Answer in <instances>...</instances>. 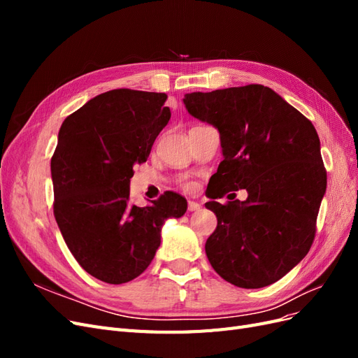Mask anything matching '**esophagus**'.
I'll use <instances>...</instances> for the list:
<instances>
[{"label": "esophagus", "mask_w": 358, "mask_h": 358, "mask_svg": "<svg viewBox=\"0 0 358 358\" xmlns=\"http://www.w3.org/2000/svg\"><path fill=\"white\" fill-rule=\"evenodd\" d=\"M201 206L197 201H188V210L194 212V210H199Z\"/></svg>", "instance_id": "1"}]
</instances>
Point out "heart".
I'll use <instances>...</instances> for the list:
<instances>
[{"label":"heart","instance_id":"1","mask_svg":"<svg viewBox=\"0 0 358 358\" xmlns=\"http://www.w3.org/2000/svg\"><path fill=\"white\" fill-rule=\"evenodd\" d=\"M183 188H187V189H192V188H194V185H192L191 182H185V183H183Z\"/></svg>","mask_w":358,"mask_h":358}]
</instances>
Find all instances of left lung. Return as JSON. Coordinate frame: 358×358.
<instances>
[{"label":"left lung","mask_w":358,"mask_h":358,"mask_svg":"<svg viewBox=\"0 0 358 358\" xmlns=\"http://www.w3.org/2000/svg\"><path fill=\"white\" fill-rule=\"evenodd\" d=\"M183 103L221 134L224 159L206 191L212 199L206 208L218 220L204 246L209 263L236 287L276 282L315 239L327 187L315 127L275 91L255 83L187 94ZM237 189L248 191L245 202L214 201Z\"/></svg>","instance_id":"1"}]
</instances>
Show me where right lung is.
<instances>
[{
    "label": "right lung",
    "instance_id": "1",
    "mask_svg": "<svg viewBox=\"0 0 358 358\" xmlns=\"http://www.w3.org/2000/svg\"><path fill=\"white\" fill-rule=\"evenodd\" d=\"M164 92L112 90L62 122L50 159L53 215L70 252L91 276L125 284L142 275L161 243L167 218L187 200L166 191L152 206L129 204L134 164L150 154L171 116Z\"/></svg>",
    "mask_w": 358,
    "mask_h": 358
}]
</instances>
